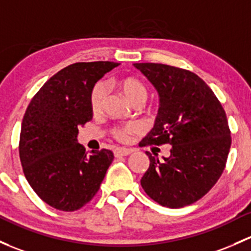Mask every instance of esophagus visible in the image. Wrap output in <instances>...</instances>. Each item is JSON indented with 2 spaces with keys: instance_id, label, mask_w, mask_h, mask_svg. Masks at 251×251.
<instances>
[{
  "instance_id": "obj_1",
  "label": "esophagus",
  "mask_w": 251,
  "mask_h": 251,
  "mask_svg": "<svg viewBox=\"0 0 251 251\" xmlns=\"http://www.w3.org/2000/svg\"><path fill=\"white\" fill-rule=\"evenodd\" d=\"M133 150L132 149H128V148H117L114 150V154L115 156H127V155L132 154Z\"/></svg>"
}]
</instances>
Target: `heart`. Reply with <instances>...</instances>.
Wrapping results in <instances>:
<instances>
[{
    "label": "heart",
    "mask_w": 251,
    "mask_h": 251,
    "mask_svg": "<svg viewBox=\"0 0 251 251\" xmlns=\"http://www.w3.org/2000/svg\"><path fill=\"white\" fill-rule=\"evenodd\" d=\"M121 89H123L124 94L127 97L128 101L131 103L143 104L148 99V90L142 81L134 78H126L120 83ZM107 95V86L103 81H99L95 84L90 94V107L94 113L101 112L102 107H103V102ZM141 131V126L138 124H127V125L115 126L112 130V134L118 139V141L126 142L130 139L131 134L137 133Z\"/></svg>",
    "instance_id": "heart-1"
}]
</instances>
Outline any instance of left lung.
I'll use <instances>...</instances> for the list:
<instances>
[{
  "instance_id": "left-lung-1",
  "label": "left lung",
  "mask_w": 251,
  "mask_h": 251,
  "mask_svg": "<svg viewBox=\"0 0 251 251\" xmlns=\"http://www.w3.org/2000/svg\"><path fill=\"white\" fill-rule=\"evenodd\" d=\"M155 86L160 107L141 147L171 144L160 161L149 151L141 185L150 199L181 208L202 199L225 170L231 148L227 118L212 89L195 73L162 63H133Z\"/></svg>"
}]
</instances>
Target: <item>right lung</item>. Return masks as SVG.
Returning a JSON list of instances; mask_svg holds the SVG:
<instances>
[{
  "label": "right lung",
  "instance_id": "1",
  "mask_svg": "<svg viewBox=\"0 0 251 251\" xmlns=\"http://www.w3.org/2000/svg\"><path fill=\"white\" fill-rule=\"evenodd\" d=\"M119 63L77 62L62 68L33 96L21 123L19 155L24 174L47 204L75 212L99 191L114 155L77 142L78 128L92 119L90 94Z\"/></svg>",
  "mask_w": 251,
  "mask_h": 251
}]
</instances>
